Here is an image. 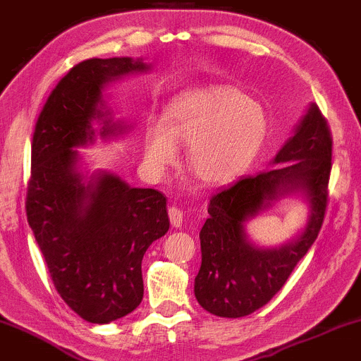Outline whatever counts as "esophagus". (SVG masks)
I'll return each instance as SVG.
<instances>
[{
    "mask_svg": "<svg viewBox=\"0 0 361 361\" xmlns=\"http://www.w3.org/2000/svg\"><path fill=\"white\" fill-rule=\"evenodd\" d=\"M168 215H169V222H171L173 227H181V224H183V210H180L178 207H169L168 208Z\"/></svg>",
    "mask_w": 361,
    "mask_h": 361,
    "instance_id": "esophagus-1",
    "label": "esophagus"
}]
</instances>
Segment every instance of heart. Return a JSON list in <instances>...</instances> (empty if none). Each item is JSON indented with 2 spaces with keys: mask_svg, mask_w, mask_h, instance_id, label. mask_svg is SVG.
I'll use <instances>...</instances> for the list:
<instances>
[{
  "mask_svg": "<svg viewBox=\"0 0 361 361\" xmlns=\"http://www.w3.org/2000/svg\"><path fill=\"white\" fill-rule=\"evenodd\" d=\"M267 136L269 117L259 102L237 87L214 85L169 102L163 126H146L142 149L151 166L164 169L176 161V145L190 146L195 180L220 186L254 163Z\"/></svg>",
  "mask_w": 361,
  "mask_h": 361,
  "instance_id": "b5f03b06",
  "label": "heart"
}]
</instances>
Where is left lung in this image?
Segmentation results:
<instances>
[{
	"label": "left lung",
	"instance_id": "obj_1",
	"mask_svg": "<svg viewBox=\"0 0 361 361\" xmlns=\"http://www.w3.org/2000/svg\"><path fill=\"white\" fill-rule=\"evenodd\" d=\"M333 139L321 111L311 104L294 136L272 159L274 168L245 176L210 198V216L200 230L202 266L195 298L220 318H242L267 305L314 244L328 205ZM305 195L310 219L288 245L264 250L252 245L245 224L276 199Z\"/></svg>",
	"mask_w": 361,
	"mask_h": 361
}]
</instances>
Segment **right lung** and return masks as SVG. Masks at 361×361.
Instances as JSON below:
<instances>
[{"mask_svg": "<svg viewBox=\"0 0 361 361\" xmlns=\"http://www.w3.org/2000/svg\"><path fill=\"white\" fill-rule=\"evenodd\" d=\"M149 65L131 56L77 63L51 90L35 126L27 216L60 298L82 319L116 321L142 301L141 262L147 247L169 228L166 197L131 188L119 176L82 173L75 147L126 131L106 111L102 92L112 80Z\"/></svg>", "mask_w": 361, "mask_h": 361, "instance_id": "add662e5", "label": "right lung"}]
</instances>
